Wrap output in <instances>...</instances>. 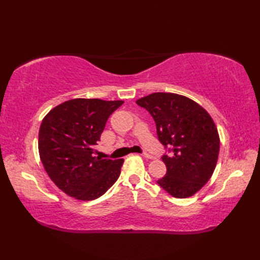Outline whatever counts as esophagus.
Segmentation results:
<instances>
[{"label":"esophagus","mask_w":260,"mask_h":260,"mask_svg":"<svg viewBox=\"0 0 260 260\" xmlns=\"http://www.w3.org/2000/svg\"><path fill=\"white\" fill-rule=\"evenodd\" d=\"M142 156H143L144 158H149V159H152V158H153V156H151L150 153H148V152H143Z\"/></svg>","instance_id":"esophagus-1"}]
</instances>
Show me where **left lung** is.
Returning a JSON list of instances; mask_svg holds the SVG:
<instances>
[{
	"label": "left lung",
	"instance_id": "obj_1",
	"mask_svg": "<svg viewBox=\"0 0 260 260\" xmlns=\"http://www.w3.org/2000/svg\"><path fill=\"white\" fill-rule=\"evenodd\" d=\"M156 122L157 135L173 153L162 156L167 172L158 184L175 199L200 191L217 166L220 139L212 117L199 103L174 93H152L136 101Z\"/></svg>",
	"mask_w": 260,
	"mask_h": 260
}]
</instances>
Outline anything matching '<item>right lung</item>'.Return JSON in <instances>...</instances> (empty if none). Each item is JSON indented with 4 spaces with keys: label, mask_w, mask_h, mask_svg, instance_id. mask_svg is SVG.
<instances>
[{
    "label": "right lung",
    "mask_w": 260,
    "mask_h": 260,
    "mask_svg": "<svg viewBox=\"0 0 260 260\" xmlns=\"http://www.w3.org/2000/svg\"><path fill=\"white\" fill-rule=\"evenodd\" d=\"M124 101L73 99L51 109L39 131V155L60 190L80 201L99 199L120 175L124 159L95 157L108 118Z\"/></svg>",
    "instance_id": "add662e5"
}]
</instances>
